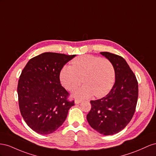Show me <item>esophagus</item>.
<instances>
[{
  "instance_id": "obj_1",
  "label": "esophagus",
  "mask_w": 156,
  "mask_h": 156,
  "mask_svg": "<svg viewBox=\"0 0 156 156\" xmlns=\"http://www.w3.org/2000/svg\"><path fill=\"white\" fill-rule=\"evenodd\" d=\"M82 102V101H80V100H78V99H76L75 101H74V103H75V104H79V103H80Z\"/></svg>"
}]
</instances>
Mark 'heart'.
<instances>
[{"label":"heart","instance_id":"1","mask_svg":"<svg viewBox=\"0 0 156 156\" xmlns=\"http://www.w3.org/2000/svg\"><path fill=\"white\" fill-rule=\"evenodd\" d=\"M60 82L68 90L73 91L83 81L84 85L74 93L77 98H87L95 95L104 96L112 87L115 71L112 63L106 58L86 55L72 61V66L65 65L59 74Z\"/></svg>","mask_w":156,"mask_h":156}]
</instances>
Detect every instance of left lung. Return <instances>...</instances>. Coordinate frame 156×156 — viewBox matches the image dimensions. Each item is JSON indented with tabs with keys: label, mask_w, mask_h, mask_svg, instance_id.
<instances>
[{
	"label": "left lung",
	"mask_w": 156,
	"mask_h": 156,
	"mask_svg": "<svg viewBox=\"0 0 156 156\" xmlns=\"http://www.w3.org/2000/svg\"><path fill=\"white\" fill-rule=\"evenodd\" d=\"M100 53L112 63L115 83L105 97L90 101L91 108L87 115V120L101 134L112 135L123 130L132 119L139 87L135 75L122 57L109 52Z\"/></svg>",
	"instance_id": "left-lung-1"
}]
</instances>
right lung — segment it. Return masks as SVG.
Returning <instances> with one entry per match:
<instances>
[{"mask_svg": "<svg viewBox=\"0 0 156 156\" xmlns=\"http://www.w3.org/2000/svg\"><path fill=\"white\" fill-rule=\"evenodd\" d=\"M76 56L46 52L30 59L20 75L17 94L20 112L27 126L38 134L56 131L74 101L61 85L63 66Z\"/></svg>", "mask_w": 156, "mask_h": 156, "instance_id": "add662e5", "label": "right lung"}]
</instances>
